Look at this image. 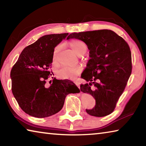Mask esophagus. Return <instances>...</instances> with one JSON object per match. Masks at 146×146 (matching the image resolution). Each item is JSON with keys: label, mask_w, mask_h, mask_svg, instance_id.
Segmentation results:
<instances>
[{"label": "esophagus", "mask_w": 146, "mask_h": 146, "mask_svg": "<svg viewBox=\"0 0 146 146\" xmlns=\"http://www.w3.org/2000/svg\"><path fill=\"white\" fill-rule=\"evenodd\" d=\"M74 83L76 85V86H77L78 88H80V83H79L78 82H77V81H76V80L74 81Z\"/></svg>", "instance_id": "34e87169"}]
</instances>
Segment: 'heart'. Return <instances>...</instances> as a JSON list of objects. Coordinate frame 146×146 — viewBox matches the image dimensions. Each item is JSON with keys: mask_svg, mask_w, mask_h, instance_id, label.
Segmentation results:
<instances>
[{"mask_svg": "<svg viewBox=\"0 0 146 146\" xmlns=\"http://www.w3.org/2000/svg\"><path fill=\"white\" fill-rule=\"evenodd\" d=\"M70 45L75 53L78 56H81L87 51L88 47L85 42L78 39H74L70 42ZM60 49V46L56 47L53 53V63H55V56L56 53ZM82 71V67L81 66H76L75 67H64L56 71V75L62 79L75 78Z\"/></svg>", "mask_w": 146, "mask_h": 146, "instance_id": "1", "label": "heart"}]
</instances>
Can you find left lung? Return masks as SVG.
<instances>
[{
  "label": "left lung",
  "instance_id": "obj_1",
  "mask_svg": "<svg viewBox=\"0 0 146 146\" xmlns=\"http://www.w3.org/2000/svg\"><path fill=\"white\" fill-rule=\"evenodd\" d=\"M70 38L83 41L90 50V59L81 75L89 83L81 84L80 90L92 95L96 104L86 112L97 117L111 114L131 74L129 45L109 29L73 33L67 37Z\"/></svg>",
  "mask_w": 146,
  "mask_h": 146
}]
</instances>
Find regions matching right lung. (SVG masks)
<instances>
[{
	"mask_svg": "<svg viewBox=\"0 0 146 146\" xmlns=\"http://www.w3.org/2000/svg\"><path fill=\"white\" fill-rule=\"evenodd\" d=\"M68 33L50 34L40 37L26 47L11 69V90L21 108L32 117L45 118L62 110L66 97L80 92L70 80L54 78L49 86L46 80L50 71L55 47ZM53 77H52L53 78Z\"/></svg>",
	"mask_w": 146,
	"mask_h": 146,
	"instance_id": "add662e5",
	"label": "right lung"
}]
</instances>
